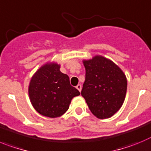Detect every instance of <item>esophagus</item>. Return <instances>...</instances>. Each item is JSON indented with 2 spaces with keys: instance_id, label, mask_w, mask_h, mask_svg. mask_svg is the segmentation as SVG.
<instances>
[{
  "instance_id": "esophagus-1",
  "label": "esophagus",
  "mask_w": 151,
  "mask_h": 151,
  "mask_svg": "<svg viewBox=\"0 0 151 151\" xmlns=\"http://www.w3.org/2000/svg\"><path fill=\"white\" fill-rule=\"evenodd\" d=\"M76 88H77V90H78L80 92H81V89H82V86H81V84H78V85H77V86H76Z\"/></svg>"
}]
</instances>
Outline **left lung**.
Here are the masks:
<instances>
[{"mask_svg":"<svg viewBox=\"0 0 151 151\" xmlns=\"http://www.w3.org/2000/svg\"><path fill=\"white\" fill-rule=\"evenodd\" d=\"M83 65L86 75L81 95L98 119L110 118L124 103L126 77L115 63L103 56L83 61Z\"/></svg>","mask_w":151,"mask_h":151,"instance_id":"obj_1","label":"left lung"}]
</instances>
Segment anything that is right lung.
Instances as JSON below:
<instances>
[{"instance_id": "right-lung-1", "label": "right lung", "mask_w": 151, "mask_h": 151, "mask_svg": "<svg viewBox=\"0 0 151 151\" xmlns=\"http://www.w3.org/2000/svg\"><path fill=\"white\" fill-rule=\"evenodd\" d=\"M29 95L39 114L56 118L66 112L80 92L70 85L69 77L60 71V65L53 63L43 65L36 72L30 81Z\"/></svg>"}]
</instances>
